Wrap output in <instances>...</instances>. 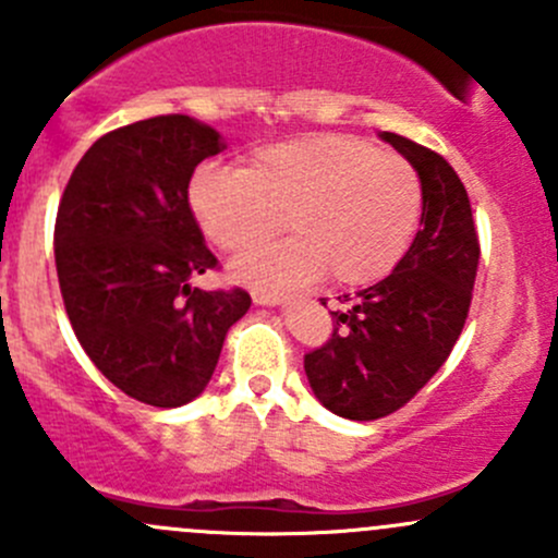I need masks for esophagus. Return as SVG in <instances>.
Here are the masks:
<instances>
[{
  "label": "esophagus",
  "mask_w": 558,
  "mask_h": 558,
  "mask_svg": "<svg viewBox=\"0 0 558 558\" xmlns=\"http://www.w3.org/2000/svg\"><path fill=\"white\" fill-rule=\"evenodd\" d=\"M253 305H262V307H275L286 300L283 294H275V291H253Z\"/></svg>",
  "instance_id": "esophagus-1"
}]
</instances>
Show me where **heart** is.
Here are the masks:
<instances>
[{"label": "heart", "instance_id": "1", "mask_svg": "<svg viewBox=\"0 0 558 558\" xmlns=\"http://www.w3.org/2000/svg\"><path fill=\"white\" fill-rule=\"evenodd\" d=\"M196 223L213 245L247 253L280 232L291 240L240 258L232 275L253 286L326 278L373 286L408 253L424 210L415 167L353 134H300L262 145L240 172L202 170L189 189Z\"/></svg>", "mask_w": 558, "mask_h": 558}]
</instances>
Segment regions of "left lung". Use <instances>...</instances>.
<instances>
[{
  "mask_svg": "<svg viewBox=\"0 0 558 558\" xmlns=\"http://www.w3.org/2000/svg\"><path fill=\"white\" fill-rule=\"evenodd\" d=\"M380 140L418 172L421 229L391 275L359 291L351 311L331 313L335 331L305 356L318 402L351 421L393 413L446 364L470 313L481 258L470 196L453 167L393 132Z\"/></svg>",
  "mask_w": 558,
  "mask_h": 558,
  "instance_id": "1",
  "label": "left lung"
}]
</instances>
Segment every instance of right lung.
I'll use <instances>...</instances> for the list:
<instances>
[{
  "instance_id": "right-lung-1",
  "label": "right lung",
  "mask_w": 558,
  "mask_h": 558,
  "mask_svg": "<svg viewBox=\"0 0 558 558\" xmlns=\"http://www.w3.org/2000/svg\"><path fill=\"white\" fill-rule=\"evenodd\" d=\"M227 148L189 116H156L99 137L56 216V272L66 315L99 373L126 397L180 408L205 391L243 289L202 291L216 267L189 205L196 165Z\"/></svg>"
}]
</instances>
